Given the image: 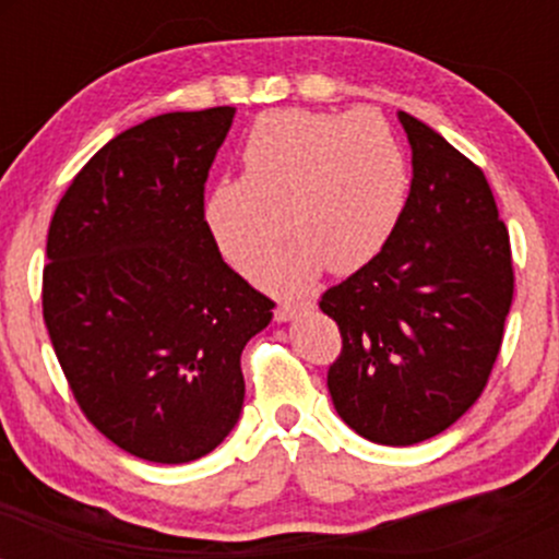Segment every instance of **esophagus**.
<instances>
[{
  "label": "esophagus",
  "instance_id": "34e87169",
  "mask_svg": "<svg viewBox=\"0 0 559 559\" xmlns=\"http://www.w3.org/2000/svg\"><path fill=\"white\" fill-rule=\"evenodd\" d=\"M310 301H284V305H278L275 307V320H278V323H286V320H292V318H297L299 312H305V310H310Z\"/></svg>",
  "mask_w": 559,
  "mask_h": 559
}]
</instances>
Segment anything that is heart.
Masks as SVG:
<instances>
[{"label": "heart", "mask_w": 559, "mask_h": 559, "mask_svg": "<svg viewBox=\"0 0 559 559\" xmlns=\"http://www.w3.org/2000/svg\"><path fill=\"white\" fill-rule=\"evenodd\" d=\"M241 168L207 191L204 223L228 265L254 275L286 219L295 239L258 273L275 294L305 292L323 265L362 267L407 207V157L373 110L260 115L241 144Z\"/></svg>", "instance_id": "b5f03b06"}]
</instances>
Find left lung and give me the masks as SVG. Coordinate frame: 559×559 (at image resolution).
Listing matches in <instances>:
<instances>
[{
    "instance_id": "8db88e82",
    "label": "left lung",
    "mask_w": 559,
    "mask_h": 559,
    "mask_svg": "<svg viewBox=\"0 0 559 559\" xmlns=\"http://www.w3.org/2000/svg\"><path fill=\"white\" fill-rule=\"evenodd\" d=\"M396 115L413 150L407 207L386 247L329 288L320 310L342 331L329 370L338 418L376 444L409 447L480 396L515 278L484 170L431 126Z\"/></svg>"
}]
</instances>
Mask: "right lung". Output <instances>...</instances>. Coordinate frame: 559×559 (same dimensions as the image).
<instances>
[{"label": "right lung", "mask_w": 559, "mask_h": 559, "mask_svg": "<svg viewBox=\"0 0 559 559\" xmlns=\"http://www.w3.org/2000/svg\"><path fill=\"white\" fill-rule=\"evenodd\" d=\"M234 115L128 128L83 165L49 223L41 301L62 373L86 418L150 463H191L234 431L241 349L273 318L204 223Z\"/></svg>", "instance_id": "right-lung-1"}]
</instances>
